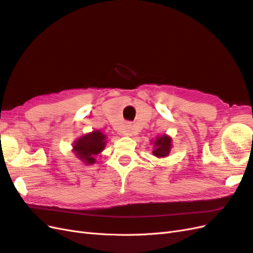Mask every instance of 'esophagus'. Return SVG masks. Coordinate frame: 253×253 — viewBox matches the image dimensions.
<instances>
[{"label":"esophagus","mask_w":253,"mask_h":253,"mask_svg":"<svg viewBox=\"0 0 253 253\" xmlns=\"http://www.w3.org/2000/svg\"><path fill=\"white\" fill-rule=\"evenodd\" d=\"M133 132V126L131 124H126L125 126V134L131 135Z\"/></svg>","instance_id":"obj_1"}]
</instances>
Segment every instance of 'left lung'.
Returning <instances> with one entry per match:
<instances>
[{"label":"left lung","mask_w":253,"mask_h":253,"mask_svg":"<svg viewBox=\"0 0 253 253\" xmlns=\"http://www.w3.org/2000/svg\"><path fill=\"white\" fill-rule=\"evenodd\" d=\"M172 139L169 137L168 134L160 135V137H157L156 140H155L154 143V151L153 155L156 156L157 158H163L168 156L170 154L171 147H172Z\"/></svg>","instance_id":"8db88e82"}]
</instances>
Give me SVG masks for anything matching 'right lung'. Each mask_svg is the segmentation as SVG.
Masks as SVG:
<instances>
[{"instance_id":"right-lung-1","label":"right lung","mask_w":253,"mask_h":253,"mask_svg":"<svg viewBox=\"0 0 253 253\" xmlns=\"http://www.w3.org/2000/svg\"><path fill=\"white\" fill-rule=\"evenodd\" d=\"M106 135L99 130H95L82 135L74 143L73 152L82 163L85 165H94L95 157L100 154L106 146Z\"/></svg>"}]
</instances>
